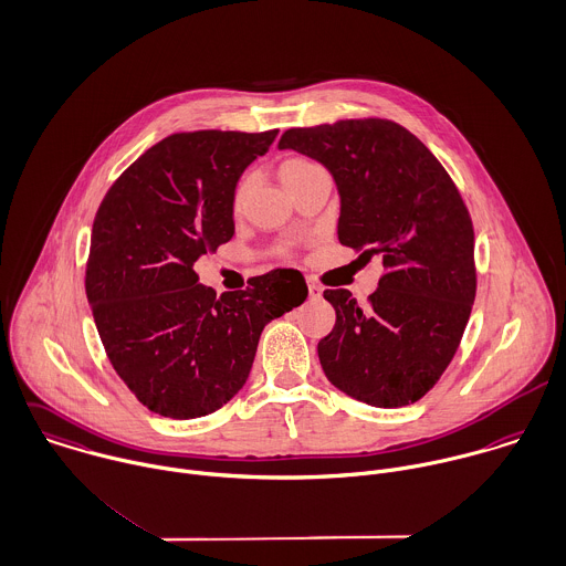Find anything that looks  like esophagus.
<instances>
[{"label": "esophagus", "instance_id": "esophagus-1", "mask_svg": "<svg viewBox=\"0 0 566 566\" xmlns=\"http://www.w3.org/2000/svg\"><path fill=\"white\" fill-rule=\"evenodd\" d=\"M307 287H310V296L312 298H318L321 296V285L316 281H307Z\"/></svg>", "mask_w": 566, "mask_h": 566}]
</instances>
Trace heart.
Masks as SVG:
<instances>
[{
  "instance_id": "1",
  "label": "heart",
  "mask_w": 566,
  "mask_h": 566,
  "mask_svg": "<svg viewBox=\"0 0 566 566\" xmlns=\"http://www.w3.org/2000/svg\"><path fill=\"white\" fill-rule=\"evenodd\" d=\"M316 167H318V165H316L314 160H310V158L292 156V158H287V160L281 163L279 176H281L283 185L287 187V185H292L294 180H298L301 176H305L307 171H312V169H316ZM248 189H250V178L243 176V178L237 182L234 192H232V208H234V210H239V208L243 206V201H245V197H248ZM290 248H292V243H285V245H281L279 250L285 254V252H290Z\"/></svg>"
}]
</instances>
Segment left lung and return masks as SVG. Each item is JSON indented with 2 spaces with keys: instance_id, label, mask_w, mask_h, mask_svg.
Returning a JSON list of instances; mask_svg holds the SVG:
<instances>
[{
  "instance_id": "1",
  "label": "left lung",
  "mask_w": 566,
  "mask_h": 566,
  "mask_svg": "<svg viewBox=\"0 0 566 566\" xmlns=\"http://www.w3.org/2000/svg\"><path fill=\"white\" fill-rule=\"evenodd\" d=\"M279 149L332 171L340 243L384 265L365 307L347 290H325L336 310L318 343L325 376L371 406L415 403L452 363L476 296L474 228L461 192L432 151L388 118L292 127Z\"/></svg>"
}]
</instances>
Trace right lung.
<instances>
[{
  "label": "right lung",
  "instance_id": "1",
  "mask_svg": "<svg viewBox=\"0 0 566 566\" xmlns=\"http://www.w3.org/2000/svg\"><path fill=\"white\" fill-rule=\"evenodd\" d=\"M276 134L167 136L96 210L87 301L114 371L151 412L192 419L221 408L245 384L263 327L307 298L298 270L252 276L221 298L192 270L232 239L237 180Z\"/></svg>",
  "mask_w": 566,
  "mask_h": 566
}]
</instances>
